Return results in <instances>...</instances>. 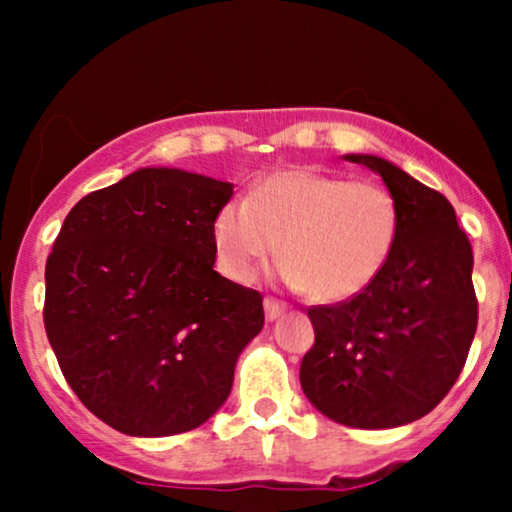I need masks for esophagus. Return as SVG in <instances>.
I'll return each instance as SVG.
<instances>
[{"label":"esophagus","mask_w":512,"mask_h":512,"mask_svg":"<svg viewBox=\"0 0 512 512\" xmlns=\"http://www.w3.org/2000/svg\"><path fill=\"white\" fill-rule=\"evenodd\" d=\"M284 310H286V303L276 301V298H264V315H267V320H276Z\"/></svg>","instance_id":"1"}]
</instances>
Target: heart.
<instances>
[{"instance_id": "b5f03b06", "label": "heart", "mask_w": 512, "mask_h": 512, "mask_svg": "<svg viewBox=\"0 0 512 512\" xmlns=\"http://www.w3.org/2000/svg\"><path fill=\"white\" fill-rule=\"evenodd\" d=\"M397 236L399 207L385 185L308 168L267 175L214 219L216 257L231 279L250 281L279 248L286 284L320 303L366 291L390 262Z\"/></svg>"}]
</instances>
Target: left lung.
Listing matches in <instances>:
<instances>
[{
	"instance_id": "obj_1",
	"label": "left lung",
	"mask_w": 512,
	"mask_h": 512,
	"mask_svg": "<svg viewBox=\"0 0 512 512\" xmlns=\"http://www.w3.org/2000/svg\"><path fill=\"white\" fill-rule=\"evenodd\" d=\"M344 158L395 195L399 236L366 291L308 308L315 344L301 361V387L337 424L395 428L436 409L460 378L479 317L474 255L440 192L385 158Z\"/></svg>"
}]
</instances>
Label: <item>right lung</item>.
Wrapping results in <instances>:
<instances>
[{
  "mask_svg": "<svg viewBox=\"0 0 512 512\" xmlns=\"http://www.w3.org/2000/svg\"><path fill=\"white\" fill-rule=\"evenodd\" d=\"M231 182L139 168L74 204L45 264V332L84 407L127 436L192 431L231 395L262 293L214 269Z\"/></svg>",
  "mask_w": 512,
  "mask_h": 512,
  "instance_id": "obj_1",
  "label": "right lung"
}]
</instances>
